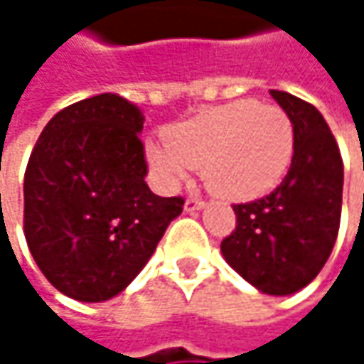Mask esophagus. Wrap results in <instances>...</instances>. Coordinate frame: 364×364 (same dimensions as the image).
Returning <instances> with one entry per match:
<instances>
[{
	"mask_svg": "<svg viewBox=\"0 0 364 364\" xmlns=\"http://www.w3.org/2000/svg\"><path fill=\"white\" fill-rule=\"evenodd\" d=\"M206 206V202L204 200H198V198H187L185 200V213H196V210H202Z\"/></svg>",
	"mask_w": 364,
	"mask_h": 364,
	"instance_id": "obj_1",
	"label": "esophagus"
}]
</instances>
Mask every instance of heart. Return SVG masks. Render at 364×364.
Masks as SVG:
<instances>
[{
	"label": "heart",
	"mask_w": 364,
	"mask_h": 364,
	"mask_svg": "<svg viewBox=\"0 0 364 364\" xmlns=\"http://www.w3.org/2000/svg\"><path fill=\"white\" fill-rule=\"evenodd\" d=\"M295 149L291 117L253 99L200 111L145 145L149 168L166 189L202 166L206 187L228 200L272 191L287 175Z\"/></svg>",
	"instance_id": "heart-1"
}]
</instances>
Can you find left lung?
I'll use <instances>...</instances> for the list:
<instances>
[{
  "mask_svg": "<svg viewBox=\"0 0 364 364\" xmlns=\"http://www.w3.org/2000/svg\"><path fill=\"white\" fill-rule=\"evenodd\" d=\"M269 95L293 122L291 168L269 196L234 204L236 230L221 242V253L257 291L282 297L308 287L333 251L343 162L321 111L282 90Z\"/></svg>",
  "mask_w": 364,
  "mask_h": 364,
  "instance_id": "left-lung-1",
  "label": "left lung"
}]
</instances>
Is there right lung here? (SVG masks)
<instances>
[{
  "instance_id": "right-lung-1",
  "label": "right lung",
  "mask_w": 364,
  "mask_h": 364,
  "mask_svg": "<svg viewBox=\"0 0 364 364\" xmlns=\"http://www.w3.org/2000/svg\"><path fill=\"white\" fill-rule=\"evenodd\" d=\"M143 111L105 92L58 111L41 130L25 173V238L63 295L99 304L145 267L183 198L147 183Z\"/></svg>"
}]
</instances>
